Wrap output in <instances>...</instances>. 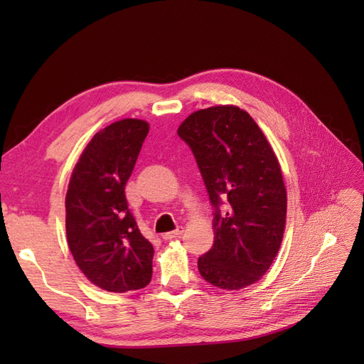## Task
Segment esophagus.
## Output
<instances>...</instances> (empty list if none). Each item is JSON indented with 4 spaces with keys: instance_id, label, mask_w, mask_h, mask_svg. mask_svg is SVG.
<instances>
[{
    "instance_id": "1",
    "label": "esophagus",
    "mask_w": 364,
    "mask_h": 364,
    "mask_svg": "<svg viewBox=\"0 0 364 364\" xmlns=\"http://www.w3.org/2000/svg\"><path fill=\"white\" fill-rule=\"evenodd\" d=\"M183 227H178L176 230L173 231H168V233H164L162 235V239H166V241H168V239H176V237H181L183 235Z\"/></svg>"
}]
</instances>
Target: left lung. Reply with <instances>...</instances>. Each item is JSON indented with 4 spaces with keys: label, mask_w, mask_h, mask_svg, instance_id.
<instances>
[{
    "label": "left lung",
    "mask_w": 364,
    "mask_h": 364,
    "mask_svg": "<svg viewBox=\"0 0 364 364\" xmlns=\"http://www.w3.org/2000/svg\"><path fill=\"white\" fill-rule=\"evenodd\" d=\"M178 136L194 153L214 208V244L198 272L222 289H242L267 272L286 223L278 159L249 112L213 106L192 112Z\"/></svg>",
    "instance_id": "left-lung-1"
}]
</instances>
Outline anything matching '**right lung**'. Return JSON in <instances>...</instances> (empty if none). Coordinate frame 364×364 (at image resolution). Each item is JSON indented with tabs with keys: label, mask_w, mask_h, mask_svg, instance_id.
<instances>
[{
	"label": "right lung",
	"mask_w": 364,
	"mask_h": 364,
	"mask_svg": "<svg viewBox=\"0 0 364 364\" xmlns=\"http://www.w3.org/2000/svg\"><path fill=\"white\" fill-rule=\"evenodd\" d=\"M149 128L144 120L123 119L98 131L68 183V249L81 272L109 292L142 289L151 280L153 245L142 236L125 197Z\"/></svg>",
	"instance_id": "right-lung-1"
}]
</instances>
